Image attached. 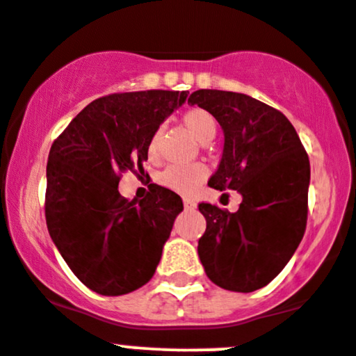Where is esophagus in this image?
<instances>
[{
    "mask_svg": "<svg viewBox=\"0 0 356 356\" xmlns=\"http://www.w3.org/2000/svg\"><path fill=\"white\" fill-rule=\"evenodd\" d=\"M184 208L189 209V211H193V209H196V203H193V201L186 200V201H184Z\"/></svg>",
    "mask_w": 356,
    "mask_h": 356,
    "instance_id": "esophagus-1",
    "label": "esophagus"
}]
</instances>
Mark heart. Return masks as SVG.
Masks as SVG:
<instances>
[{
  "label": "heart",
  "mask_w": 356,
  "mask_h": 356,
  "mask_svg": "<svg viewBox=\"0 0 356 356\" xmlns=\"http://www.w3.org/2000/svg\"><path fill=\"white\" fill-rule=\"evenodd\" d=\"M182 124L186 126V129H188L200 143L211 141L216 133L215 118L204 109H191L186 112V114L182 115ZM160 134H162V129H156L155 133H153L148 145L149 155H155L156 148H159ZM204 179H207V168L201 165V163H191V165L167 167L165 170L160 174L159 182L168 191H174V193L177 194L189 196V194H193L194 191L203 184Z\"/></svg>",
  "instance_id": "1"
}]
</instances>
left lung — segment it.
<instances>
[{
	"instance_id": "8db88e82",
	"label": "left lung",
	"mask_w": 356,
	"mask_h": 356,
	"mask_svg": "<svg viewBox=\"0 0 356 356\" xmlns=\"http://www.w3.org/2000/svg\"><path fill=\"white\" fill-rule=\"evenodd\" d=\"M188 104L208 111L223 131L222 159L208 184L242 196L235 213L200 204L207 218L200 261L215 285L259 290L280 275L304 237L309 156L285 115L245 93L196 90Z\"/></svg>"
}]
</instances>
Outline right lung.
<instances>
[{
  "instance_id": "right-lung-1",
  "label": "right lung",
  "mask_w": 356,
  "mask_h": 356,
  "mask_svg": "<svg viewBox=\"0 0 356 356\" xmlns=\"http://www.w3.org/2000/svg\"><path fill=\"white\" fill-rule=\"evenodd\" d=\"M188 92L143 90L88 104L52 143L47 160V230L71 271L95 293L118 297L152 280L184 209L153 184L143 200L119 194L121 172L143 170L153 133Z\"/></svg>"
}]
</instances>
